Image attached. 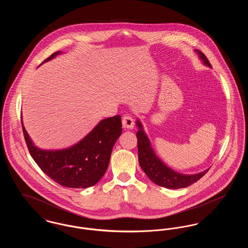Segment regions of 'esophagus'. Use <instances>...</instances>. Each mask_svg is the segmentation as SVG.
Masks as SVG:
<instances>
[{
	"mask_svg": "<svg viewBox=\"0 0 248 248\" xmlns=\"http://www.w3.org/2000/svg\"><path fill=\"white\" fill-rule=\"evenodd\" d=\"M122 124H123V127H124V129H133L134 124H135L134 120H133V118H132L131 116H129V115H124V116L123 117Z\"/></svg>",
	"mask_w": 248,
	"mask_h": 248,
	"instance_id": "obj_1",
	"label": "esophagus"
}]
</instances>
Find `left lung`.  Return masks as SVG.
Returning a JSON list of instances; mask_svg holds the SVG:
<instances>
[{"mask_svg": "<svg viewBox=\"0 0 248 248\" xmlns=\"http://www.w3.org/2000/svg\"><path fill=\"white\" fill-rule=\"evenodd\" d=\"M195 52L199 55V58L205 66L209 68L212 67L202 52L199 50H195ZM137 126L139 128L137 133L139 163L145 174L156 185L167 189L186 188L198 181L209 170L208 168L202 172L193 175H185L173 170L165 165V163H163V161L154 153V149L152 148V143L143 129L140 120H137Z\"/></svg>", "mask_w": 248, "mask_h": 248, "instance_id": "obj_1", "label": "left lung"}]
</instances>
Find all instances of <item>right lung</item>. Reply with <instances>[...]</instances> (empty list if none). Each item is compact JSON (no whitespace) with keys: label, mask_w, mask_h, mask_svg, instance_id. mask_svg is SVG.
<instances>
[{"label":"right lung","mask_w":248,"mask_h":248,"mask_svg":"<svg viewBox=\"0 0 248 248\" xmlns=\"http://www.w3.org/2000/svg\"><path fill=\"white\" fill-rule=\"evenodd\" d=\"M61 53H54L44 62ZM21 124L29 152L42 171L59 185L74 189L92 187L104 176L112 148L123 131L121 116L116 115L100 121L81 141L70 148L48 151L34 145L22 121Z\"/></svg>","instance_id":"obj_1"}]
</instances>
